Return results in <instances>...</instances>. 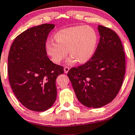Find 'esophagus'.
<instances>
[{
  "label": "esophagus",
  "instance_id": "1",
  "mask_svg": "<svg viewBox=\"0 0 135 135\" xmlns=\"http://www.w3.org/2000/svg\"><path fill=\"white\" fill-rule=\"evenodd\" d=\"M70 70V68L69 67V66H65L64 67V72L65 73H67L68 72H69Z\"/></svg>",
  "mask_w": 135,
  "mask_h": 135
}]
</instances>
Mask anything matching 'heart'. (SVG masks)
<instances>
[{"label": "heart", "instance_id": "heart-1", "mask_svg": "<svg viewBox=\"0 0 135 135\" xmlns=\"http://www.w3.org/2000/svg\"><path fill=\"white\" fill-rule=\"evenodd\" d=\"M55 41L48 40L45 49L48 55L56 64L67 57L68 50L71 57L68 63L72 64L87 62L94 55L98 42L96 30L90 27L75 26L59 30L54 35Z\"/></svg>", "mask_w": 135, "mask_h": 135}]
</instances>
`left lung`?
<instances>
[{
    "label": "left lung",
    "mask_w": 135,
    "mask_h": 135,
    "mask_svg": "<svg viewBox=\"0 0 135 135\" xmlns=\"http://www.w3.org/2000/svg\"><path fill=\"white\" fill-rule=\"evenodd\" d=\"M100 41L93 57L68 72L78 100L89 108H97L117 97L125 73V55L115 32L98 25Z\"/></svg>",
    "instance_id": "obj_1"
}]
</instances>
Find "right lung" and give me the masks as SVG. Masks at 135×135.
<instances>
[{"label": "right lung", "instance_id": "1", "mask_svg": "<svg viewBox=\"0 0 135 135\" xmlns=\"http://www.w3.org/2000/svg\"><path fill=\"white\" fill-rule=\"evenodd\" d=\"M55 25L44 23L18 35L12 44L8 57V80L15 97L34 112H44L55 103V81L64 67L47 57L45 43Z\"/></svg>", "mask_w": 135, "mask_h": 135}]
</instances>
